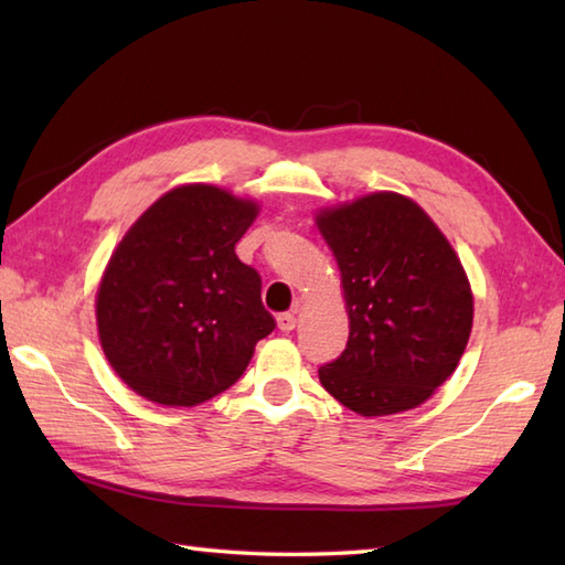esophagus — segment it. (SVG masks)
Returning a JSON list of instances; mask_svg holds the SVG:
<instances>
[{
	"instance_id": "obj_1",
	"label": "esophagus",
	"mask_w": 565,
	"mask_h": 565,
	"mask_svg": "<svg viewBox=\"0 0 565 565\" xmlns=\"http://www.w3.org/2000/svg\"><path fill=\"white\" fill-rule=\"evenodd\" d=\"M276 326H279L281 332H291L296 328V313H281L279 318H276Z\"/></svg>"
}]
</instances>
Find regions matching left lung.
<instances>
[{
  "label": "left lung",
  "instance_id": "obj_1",
  "mask_svg": "<svg viewBox=\"0 0 565 565\" xmlns=\"http://www.w3.org/2000/svg\"><path fill=\"white\" fill-rule=\"evenodd\" d=\"M342 274L350 340L320 366L344 407L381 417L425 403L447 381L473 326L461 259L413 199L376 191L316 215Z\"/></svg>",
  "mask_w": 565,
  "mask_h": 565
}]
</instances>
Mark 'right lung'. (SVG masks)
Wrapping results in <instances>:
<instances>
[{"mask_svg":"<svg viewBox=\"0 0 565 565\" xmlns=\"http://www.w3.org/2000/svg\"><path fill=\"white\" fill-rule=\"evenodd\" d=\"M259 206L211 184L167 191L130 225L97 291L102 350L128 388L194 407L245 374L274 330L235 245Z\"/></svg>","mask_w":565,"mask_h":565,"instance_id":"1","label":"right lung"}]
</instances>
